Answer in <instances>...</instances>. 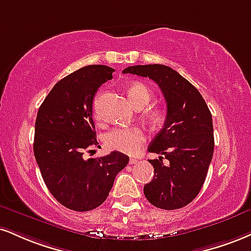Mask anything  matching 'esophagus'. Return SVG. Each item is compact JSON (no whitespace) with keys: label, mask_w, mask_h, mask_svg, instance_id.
I'll return each mask as SVG.
<instances>
[{"label":"esophagus","mask_w":251,"mask_h":251,"mask_svg":"<svg viewBox=\"0 0 251 251\" xmlns=\"http://www.w3.org/2000/svg\"><path fill=\"white\" fill-rule=\"evenodd\" d=\"M139 160L135 159V158H129V165H134V164H138Z\"/></svg>","instance_id":"1"}]
</instances>
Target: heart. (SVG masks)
<instances>
[{
    "instance_id": "1",
    "label": "heart",
    "mask_w": 251,
    "mask_h": 251,
    "mask_svg": "<svg viewBox=\"0 0 251 251\" xmlns=\"http://www.w3.org/2000/svg\"><path fill=\"white\" fill-rule=\"evenodd\" d=\"M128 97L134 106L146 105L152 98L151 90L143 83H134L128 87ZM93 110L98 113V102H93ZM150 117L153 122H160L162 119V111L154 108L150 112ZM145 133L139 127H118L114 128L105 138V143L111 150L119 151L126 154H134L143 146Z\"/></svg>"
}]
</instances>
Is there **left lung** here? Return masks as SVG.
<instances>
[{
    "label": "left lung",
    "instance_id": "left-lung-1",
    "mask_svg": "<svg viewBox=\"0 0 251 251\" xmlns=\"http://www.w3.org/2000/svg\"><path fill=\"white\" fill-rule=\"evenodd\" d=\"M123 74L154 80L167 102L164 127L149 146V152L160 156L149 160L154 176L145 185L144 194L150 203L161 209L185 207L201 191L212 161V113L198 89L170 66L134 65Z\"/></svg>",
    "mask_w": 251,
    "mask_h": 251
}]
</instances>
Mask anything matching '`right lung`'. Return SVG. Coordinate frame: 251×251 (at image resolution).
Here are the masks:
<instances>
[{"instance_id":"add662e5","label":"right lung","mask_w":251,"mask_h":251,"mask_svg":"<svg viewBox=\"0 0 251 251\" xmlns=\"http://www.w3.org/2000/svg\"><path fill=\"white\" fill-rule=\"evenodd\" d=\"M112 68L87 65L60 79L38 108L34 154L45 185L60 204L87 212L106 200L116 175L128 156L113 151L101 158H83L98 145L92 101L98 87L112 79Z\"/></svg>"}]
</instances>
